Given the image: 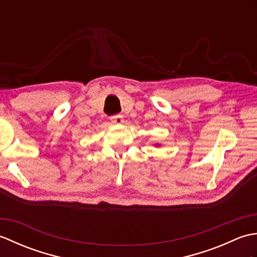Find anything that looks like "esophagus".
I'll return each mask as SVG.
<instances>
[{
  "mask_svg": "<svg viewBox=\"0 0 257 257\" xmlns=\"http://www.w3.org/2000/svg\"><path fill=\"white\" fill-rule=\"evenodd\" d=\"M110 120H111L112 123L120 124V123L123 122V117L121 116V114H116V116L110 117Z\"/></svg>",
  "mask_w": 257,
  "mask_h": 257,
  "instance_id": "1",
  "label": "esophagus"
}]
</instances>
